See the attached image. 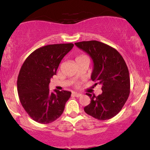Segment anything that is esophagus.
<instances>
[{
	"label": "esophagus",
	"instance_id": "34e87169",
	"mask_svg": "<svg viewBox=\"0 0 150 150\" xmlns=\"http://www.w3.org/2000/svg\"><path fill=\"white\" fill-rule=\"evenodd\" d=\"M72 95L74 96H75V97H77V98H79V97H80V96H81V93H76V92H72Z\"/></svg>",
	"mask_w": 150,
	"mask_h": 150
}]
</instances>
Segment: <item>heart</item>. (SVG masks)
<instances>
[{
    "label": "heart",
    "mask_w": 150,
    "mask_h": 150,
    "mask_svg": "<svg viewBox=\"0 0 150 150\" xmlns=\"http://www.w3.org/2000/svg\"><path fill=\"white\" fill-rule=\"evenodd\" d=\"M85 57V56H84V55H82V56H80V57H77V59L81 58V57Z\"/></svg>",
    "instance_id": "obj_1"
}]
</instances>
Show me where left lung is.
<instances>
[{
	"label": "left lung",
	"instance_id": "left-lung-1",
	"mask_svg": "<svg viewBox=\"0 0 150 150\" xmlns=\"http://www.w3.org/2000/svg\"><path fill=\"white\" fill-rule=\"evenodd\" d=\"M75 45L93 59L91 79L96 85H102L100 95L87 93L91 102L84 110L98 120L111 119L122 110L130 94V81L126 63L116 49L102 42L85 41Z\"/></svg>",
	"mask_w": 150,
	"mask_h": 150
}]
</instances>
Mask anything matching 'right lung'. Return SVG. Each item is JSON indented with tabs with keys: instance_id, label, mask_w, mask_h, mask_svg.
Instances as JSON below:
<instances>
[{
	"instance_id": "add662e5",
	"label": "right lung",
	"mask_w": 150,
	"mask_h": 150,
	"mask_svg": "<svg viewBox=\"0 0 150 150\" xmlns=\"http://www.w3.org/2000/svg\"><path fill=\"white\" fill-rule=\"evenodd\" d=\"M74 44H50L33 51L24 61L18 77L19 99L24 109L35 122L47 124L62 115L71 92L51 93L48 85L59 63Z\"/></svg>"
}]
</instances>
